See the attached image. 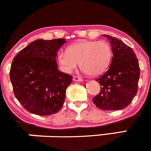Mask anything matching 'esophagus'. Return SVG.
<instances>
[{"label":"esophagus","mask_w":151,"mask_h":151,"mask_svg":"<svg viewBox=\"0 0 151 151\" xmlns=\"http://www.w3.org/2000/svg\"><path fill=\"white\" fill-rule=\"evenodd\" d=\"M73 79L74 81H83V79L81 77H79V76H73Z\"/></svg>","instance_id":"esophagus-1"}]
</instances>
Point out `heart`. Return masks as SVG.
I'll return each mask as SVG.
<instances>
[{"label": "heart", "instance_id": "obj_1", "mask_svg": "<svg viewBox=\"0 0 151 151\" xmlns=\"http://www.w3.org/2000/svg\"><path fill=\"white\" fill-rule=\"evenodd\" d=\"M112 59V49L105 40H81L70 45L67 50L58 52L57 61L61 70L67 73L74 70L80 62L81 69L91 76L106 70Z\"/></svg>", "mask_w": 151, "mask_h": 151}]
</instances>
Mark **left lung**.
I'll return each mask as SVG.
<instances>
[{
	"mask_svg": "<svg viewBox=\"0 0 151 151\" xmlns=\"http://www.w3.org/2000/svg\"><path fill=\"white\" fill-rule=\"evenodd\" d=\"M110 42L113 57L108 70L96 79L101 92L92 98L103 110H120L128 106L138 90L140 69L134 50L116 37L104 34Z\"/></svg>",
	"mask_w": 151,
	"mask_h": 151,
	"instance_id": "1",
	"label": "left lung"
}]
</instances>
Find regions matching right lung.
Returning a JSON list of instances; mask_svg holds the SVG:
<instances>
[{
    "label": "right lung",
    "instance_id": "right-lung-1",
    "mask_svg": "<svg viewBox=\"0 0 151 151\" xmlns=\"http://www.w3.org/2000/svg\"><path fill=\"white\" fill-rule=\"evenodd\" d=\"M65 39L37 40L13 59L10 80L16 98L37 115L55 114L65 102L73 76L58 70L56 57Z\"/></svg>",
    "mask_w": 151,
    "mask_h": 151
}]
</instances>
